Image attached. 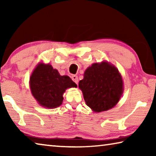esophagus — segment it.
<instances>
[{
	"label": "esophagus",
	"mask_w": 156,
	"mask_h": 156,
	"mask_svg": "<svg viewBox=\"0 0 156 156\" xmlns=\"http://www.w3.org/2000/svg\"><path fill=\"white\" fill-rule=\"evenodd\" d=\"M72 79L73 80V81L75 82L76 84H78V78L77 76H76V75L72 76Z\"/></svg>",
	"instance_id": "1"
}]
</instances>
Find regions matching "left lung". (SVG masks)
I'll return each instance as SVG.
<instances>
[{"label":"left lung","instance_id":"left-lung-1","mask_svg":"<svg viewBox=\"0 0 156 156\" xmlns=\"http://www.w3.org/2000/svg\"><path fill=\"white\" fill-rule=\"evenodd\" d=\"M86 105L95 112L115 107L123 93V82L115 66L103 61L87 69L84 78L79 82Z\"/></svg>","mask_w":156,"mask_h":156}]
</instances>
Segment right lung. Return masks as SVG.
<instances>
[{"label":"right lung","instance_id":"add662e5","mask_svg":"<svg viewBox=\"0 0 156 156\" xmlns=\"http://www.w3.org/2000/svg\"><path fill=\"white\" fill-rule=\"evenodd\" d=\"M30 86L32 96L41 106L54 109L62 105L66 89L76 87L77 84L68 76H60L51 65L40 62L31 73Z\"/></svg>","mask_w":156,"mask_h":156}]
</instances>
